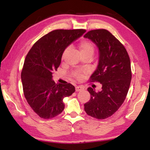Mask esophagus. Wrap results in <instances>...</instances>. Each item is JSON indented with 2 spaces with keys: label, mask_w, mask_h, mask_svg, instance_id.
I'll return each instance as SVG.
<instances>
[{
  "label": "esophagus",
  "mask_w": 150,
  "mask_h": 150,
  "mask_svg": "<svg viewBox=\"0 0 150 150\" xmlns=\"http://www.w3.org/2000/svg\"><path fill=\"white\" fill-rule=\"evenodd\" d=\"M84 89V88L83 87H81V86H77V87H75V91L76 92H79V91H81Z\"/></svg>",
  "instance_id": "obj_1"
}]
</instances>
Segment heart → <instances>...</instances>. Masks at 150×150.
Here are the masks:
<instances>
[{
	"label": "heart",
	"instance_id": "1",
	"mask_svg": "<svg viewBox=\"0 0 150 150\" xmlns=\"http://www.w3.org/2000/svg\"><path fill=\"white\" fill-rule=\"evenodd\" d=\"M79 49L80 50L81 54L83 55H85L86 54H88V53H91V54H93L94 50H95V47H94V45L92 42H91L88 40H83L80 42V44H79ZM68 52V48L65 50V52H63V57H64L65 54H67ZM75 76L77 79H81V78L83 77V75L80 73H75Z\"/></svg>",
	"mask_w": 150,
	"mask_h": 150
}]
</instances>
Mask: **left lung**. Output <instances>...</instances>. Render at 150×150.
Returning a JSON list of instances; mask_svg holds the SVG:
<instances>
[{
	"label": "left lung",
	"mask_w": 150,
	"mask_h": 150,
	"mask_svg": "<svg viewBox=\"0 0 150 150\" xmlns=\"http://www.w3.org/2000/svg\"><path fill=\"white\" fill-rule=\"evenodd\" d=\"M84 38L97 46L99 54L90 81L102 85L98 92L87 88L91 98L84 105L85 110L92 117L105 119L118 110L126 97L132 79L130 57L124 45L108 30H91Z\"/></svg>",
	"instance_id": "1"
}]
</instances>
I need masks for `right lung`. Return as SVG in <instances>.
Segmentation results:
<instances>
[{"instance_id":"right-lung-1","label":"right lung","mask_w":150,"mask_h":150,"mask_svg":"<svg viewBox=\"0 0 150 150\" xmlns=\"http://www.w3.org/2000/svg\"><path fill=\"white\" fill-rule=\"evenodd\" d=\"M85 30H55L44 35L28 53L21 73L24 96L40 117L49 119L62 112L63 98L75 88L71 83L56 84L52 74L61 63L67 46L82 36Z\"/></svg>"}]
</instances>
